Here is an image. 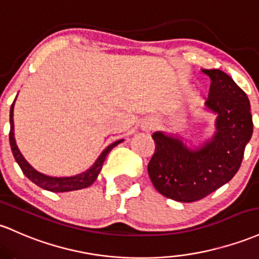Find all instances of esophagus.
Segmentation results:
<instances>
[{
	"label": "esophagus",
	"mask_w": 259,
	"mask_h": 259,
	"mask_svg": "<svg viewBox=\"0 0 259 259\" xmlns=\"http://www.w3.org/2000/svg\"><path fill=\"white\" fill-rule=\"evenodd\" d=\"M141 126H143V130H145V132H150V130L155 129L156 123H155V121H153V120H150V119H149V120L144 121Z\"/></svg>",
	"instance_id": "1"
}]
</instances>
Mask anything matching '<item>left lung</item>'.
I'll return each instance as SVG.
<instances>
[{"label":"left lung","mask_w":259,"mask_h":259,"mask_svg":"<svg viewBox=\"0 0 259 259\" xmlns=\"http://www.w3.org/2000/svg\"><path fill=\"white\" fill-rule=\"evenodd\" d=\"M201 71L211 81L205 108L217 115L214 135L192 149L178 135L155 132L147 166L156 190L182 203L200 200L231 181L253 133L246 93L224 71Z\"/></svg>","instance_id":"left-lung-1"}]
</instances>
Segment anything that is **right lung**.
<instances>
[{"instance_id":"add662e5","label":"right lung","mask_w":259,"mask_h":259,"mask_svg":"<svg viewBox=\"0 0 259 259\" xmlns=\"http://www.w3.org/2000/svg\"><path fill=\"white\" fill-rule=\"evenodd\" d=\"M16 102V99H14ZM14 102L11 106L10 110V124H11V130H10V144H11V150L16 158L17 163L21 167L22 172L24 173L25 177L29 178L34 184H36L38 187H40L42 189H47L49 192L54 193H64V192H71V190H78L83 189L90 187L96 180H97L99 172H101L102 166H103V162L106 161L108 153L112 151L113 147H115L116 145L123 143L124 140H118L115 143L110 144L107 149L103 150V152L98 156V158L96 160L95 163L87 169V171L79 173V175L71 176V177H50V176L44 175V173L38 172L36 169H34L27 160L23 157L21 151H19L18 146L16 144V139H14V124H13V107Z\"/></svg>"}]
</instances>
